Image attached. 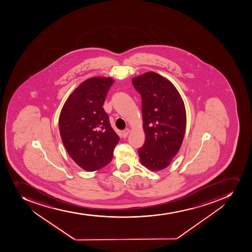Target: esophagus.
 <instances>
[{
  "label": "esophagus",
  "mask_w": 252,
  "mask_h": 252,
  "mask_svg": "<svg viewBox=\"0 0 252 252\" xmlns=\"http://www.w3.org/2000/svg\"><path fill=\"white\" fill-rule=\"evenodd\" d=\"M129 129H128V128H126V129H124L123 131V137L125 139V138H126L127 135H128V134H129Z\"/></svg>",
  "instance_id": "34e87169"
}]
</instances>
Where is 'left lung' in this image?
Returning <instances> with one entry per match:
<instances>
[{
  "label": "left lung",
  "mask_w": 252,
  "mask_h": 252,
  "mask_svg": "<svg viewBox=\"0 0 252 252\" xmlns=\"http://www.w3.org/2000/svg\"><path fill=\"white\" fill-rule=\"evenodd\" d=\"M142 98L146 139L139 148L143 165L160 170L170 164L183 143L187 125L185 106L175 87L155 72L132 79Z\"/></svg>",
  "instance_id": "obj_1"
}]
</instances>
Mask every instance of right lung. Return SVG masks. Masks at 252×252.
<instances>
[{
    "mask_svg": "<svg viewBox=\"0 0 252 252\" xmlns=\"http://www.w3.org/2000/svg\"><path fill=\"white\" fill-rule=\"evenodd\" d=\"M113 82L103 77L83 82L69 95L59 117L65 149L77 164L89 172L111 161L120 139L102 107Z\"/></svg>",
    "mask_w": 252,
    "mask_h": 252,
    "instance_id": "right-lung-1",
    "label": "right lung"
}]
</instances>
